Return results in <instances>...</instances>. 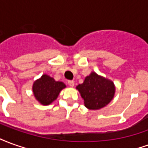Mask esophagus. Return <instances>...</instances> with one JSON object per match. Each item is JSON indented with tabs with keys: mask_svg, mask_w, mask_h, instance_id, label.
Listing matches in <instances>:
<instances>
[{
	"mask_svg": "<svg viewBox=\"0 0 148 148\" xmlns=\"http://www.w3.org/2000/svg\"><path fill=\"white\" fill-rule=\"evenodd\" d=\"M68 85L70 86L73 87L74 86V81H68Z\"/></svg>",
	"mask_w": 148,
	"mask_h": 148,
	"instance_id": "34e87169",
	"label": "esophagus"
}]
</instances>
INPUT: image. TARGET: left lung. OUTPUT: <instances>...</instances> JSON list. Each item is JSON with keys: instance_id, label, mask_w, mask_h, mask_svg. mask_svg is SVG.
Wrapping results in <instances>:
<instances>
[{"instance_id": "left-lung-1", "label": "left lung", "mask_w": 148, "mask_h": 148, "mask_svg": "<svg viewBox=\"0 0 148 148\" xmlns=\"http://www.w3.org/2000/svg\"><path fill=\"white\" fill-rule=\"evenodd\" d=\"M77 89L84 99L85 106L93 110L107 106L115 93L113 82L94 72L87 76L83 83L78 85Z\"/></svg>"}]
</instances>
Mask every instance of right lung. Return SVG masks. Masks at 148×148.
Returning <instances> with one entry per match:
<instances>
[{
  "instance_id": "obj_1",
  "label": "right lung",
  "mask_w": 148,
  "mask_h": 148,
  "mask_svg": "<svg viewBox=\"0 0 148 148\" xmlns=\"http://www.w3.org/2000/svg\"><path fill=\"white\" fill-rule=\"evenodd\" d=\"M65 87L66 85L63 82H56L53 77L43 74L40 79L34 82L32 90L38 101L43 106H47L57 98L60 91Z\"/></svg>"
}]
</instances>
